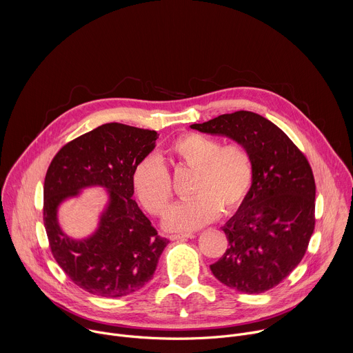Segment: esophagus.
<instances>
[{
  "instance_id": "1",
  "label": "esophagus",
  "mask_w": 353,
  "mask_h": 353,
  "mask_svg": "<svg viewBox=\"0 0 353 353\" xmlns=\"http://www.w3.org/2000/svg\"><path fill=\"white\" fill-rule=\"evenodd\" d=\"M192 237H195L192 233H188V234H172L170 240L172 241H177V240H187V239H192Z\"/></svg>"
}]
</instances>
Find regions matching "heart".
<instances>
[{
  "instance_id": "obj_1",
  "label": "heart",
  "mask_w": 353,
  "mask_h": 353,
  "mask_svg": "<svg viewBox=\"0 0 353 353\" xmlns=\"http://www.w3.org/2000/svg\"><path fill=\"white\" fill-rule=\"evenodd\" d=\"M169 155L179 166L195 172L192 199L174 205L165 219L169 232H192L214 222L223 210L230 214L247 196L254 179V163L240 143L223 145L204 134L190 132L169 146ZM132 190L146 211L162 215L172 199L168 169L157 157L143 158L132 172Z\"/></svg>"
}]
</instances>
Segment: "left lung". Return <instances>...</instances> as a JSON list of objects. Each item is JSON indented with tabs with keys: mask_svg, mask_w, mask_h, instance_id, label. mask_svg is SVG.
I'll return each mask as SVG.
<instances>
[{
	"mask_svg": "<svg viewBox=\"0 0 353 353\" xmlns=\"http://www.w3.org/2000/svg\"><path fill=\"white\" fill-rule=\"evenodd\" d=\"M190 127L232 138L253 159V185L222 226L229 244L210 268L230 289L263 293L282 282L307 250L316 222L312 168L289 137L257 113L240 110Z\"/></svg>",
	"mask_w": 353,
	"mask_h": 353,
	"instance_id": "1",
	"label": "left lung"
}]
</instances>
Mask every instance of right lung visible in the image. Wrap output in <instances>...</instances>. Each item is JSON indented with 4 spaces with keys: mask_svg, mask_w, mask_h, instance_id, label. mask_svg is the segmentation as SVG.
I'll list each match as a JSON object with an SVG mask.
<instances>
[{
    "mask_svg": "<svg viewBox=\"0 0 353 353\" xmlns=\"http://www.w3.org/2000/svg\"><path fill=\"white\" fill-rule=\"evenodd\" d=\"M157 139V131L109 123L63 146L48 166L43 221L52 253L70 279L92 294L116 299L143 288L169 243L132 199V172ZM89 188H102L107 201L95 230L74 238L58 212Z\"/></svg>",
    "mask_w": 353,
    "mask_h": 353,
    "instance_id": "add662e5",
    "label": "right lung"
}]
</instances>
